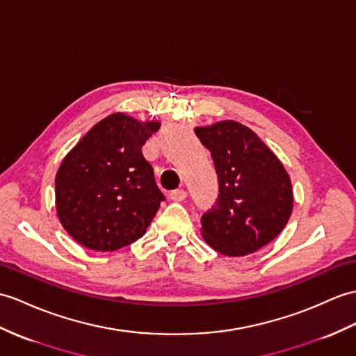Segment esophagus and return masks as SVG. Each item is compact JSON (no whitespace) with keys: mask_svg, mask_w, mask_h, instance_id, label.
<instances>
[{"mask_svg":"<svg viewBox=\"0 0 356 356\" xmlns=\"http://www.w3.org/2000/svg\"><path fill=\"white\" fill-rule=\"evenodd\" d=\"M186 195H188V194H186L185 189H175V191L170 193V198H171V200H175V202L185 200Z\"/></svg>","mask_w":356,"mask_h":356,"instance_id":"esophagus-1","label":"esophagus"}]
</instances>
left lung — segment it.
I'll return each instance as SVG.
<instances>
[{"label":"left lung","mask_w":356,"mask_h":356,"mask_svg":"<svg viewBox=\"0 0 356 356\" xmlns=\"http://www.w3.org/2000/svg\"><path fill=\"white\" fill-rule=\"evenodd\" d=\"M212 154L218 200L202 217V235L213 250L236 258L271 243L293 212L291 179L277 156L238 121L195 127Z\"/></svg>","instance_id":"obj_1"}]
</instances>
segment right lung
I'll return each mask as SVG.
<instances>
[{
	"label": "right lung",
	"instance_id": "right-lung-1",
	"mask_svg": "<svg viewBox=\"0 0 356 356\" xmlns=\"http://www.w3.org/2000/svg\"><path fill=\"white\" fill-rule=\"evenodd\" d=\"M161 127L112 113L65 156L56 175V211L79 244L113 252L145 234L163 194L143 145Z\"/></svg>",
	"mask_w": 356,
	"mask_h": 356
}]
</instances>
